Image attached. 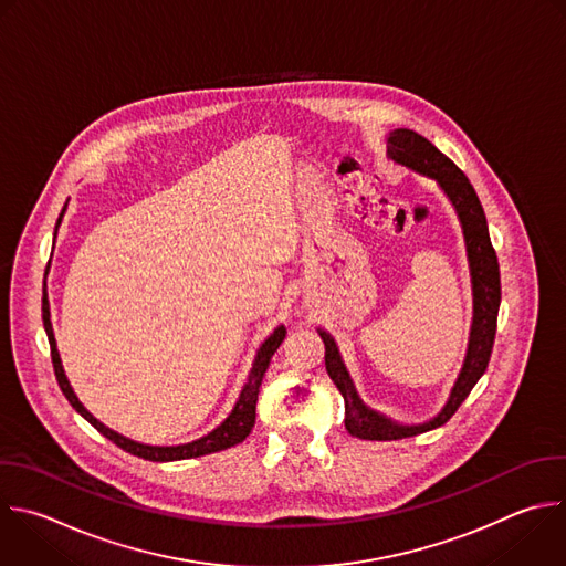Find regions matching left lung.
Masks as SVG:
<instances>
[{
	"mask_svg": "<svg viewBox=\"0 0 566 566\" xmlns=\"http://www.w3.org/2000/svg\"><path fill=\"white\" fill-rule=\"evenodd\" d=\"M387 155L396 164L433 179L442 188V193L449 198V202L453 205L462 227L464 247H467L471 291H473V319H471L467 355L447 405L440 409L438 416L420 424H400L387 418L385 413L366 407L350 380L333 335L324 328H317L326 348L324 350L326 373L344 398L346 431L359 440L411 438V436H420L431 429H438L447 420H451V416L467 400V396L471 394V389L478 385L482 373L486 370L493 339H495L497 308H500V266H497L495 251L491 247L484 209L475 196V188L471 186L469 177L444 153H440L427 137L409 128H396L387 135Z\"/></svg>",
	"mask_w": 566,
	"mask_h": 566,
	"instance_id": "1",
	"label": "left lung"
}]
</instances>
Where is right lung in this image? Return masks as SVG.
<instances>
[{"instance_id":"right-lung-1","label":"right lung","mask_w":566,"mask_h":566,"mask_svg":"<svg viewBox=\"0 0 566 566\" xmlns=\"http://www.w3.org/2000/svg\"><path fill=\"white\" fill-rule=\"evenodd\" d=\"M69 205V202H66ZM66 205L57 218V224H55V235H57V229L62 224V218L66 213ZM42 319H44V328H46V335H49V344H51V357H53V366H55V375H57V382H60V389L62 394L66 396V400L73 405V409L84 418L88 420L104 438H108L113 444H117L119 449H124L126 453L130 455H137V458H144V460H150V462H175V460H188V458H200V455H209V453H216V451H224L229 447H235L240 444L242 440H247V436L251 433L253 424H255V405H258V394H260V385H262V378L264 373L269 368V361L273 357V353L277 350V346L282 344L284 335H286V328L280 324L264 342L262 346L258 348V355L253 359V368L249 373L247 378V385L242 387V394L233 407V411L229 413V418L216 427L211 433L193 440V442H186V444H175V447H153V444H142V442H135L126 436H119L117 431L108 429L106 424H102L91 411H86V407L80 402V398L75 396L66 373H64V366H62V357H60V350H57V342H55V333H53V324H51V304H49V293H46V282H44V297H42Z\"/></svg>"}]
</instances>
